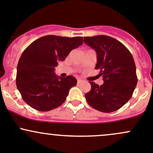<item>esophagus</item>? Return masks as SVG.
<instances>
[{"instance_id":"1","label":"esophagus","mask_w":153,"mask_h":153,"mask_svg":"<svg viewBox=\"0 0 153 153\" xmlns=\"http://www.w3.org/2000/svg\"><path fill=\"white\" fill-rule=\"evenodd\" d=\"M83 80L82 79H80V78H79V79H77V83L78 84H81V83H82L83 82Z\"/></svg>"}]
</instances>
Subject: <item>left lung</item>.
Here are the masks:
<instances>
[{"instance_id":"obj_1","label":"left lung","mask_w":153,"mask_h":153,"mask_svg":"<svg viewBox=\"0 0 153 153\" xmlns=\"http://www.w3.org/2000/svg\"><path fill=\"white\" fill-rule=\"evenodd\" d=\"M84 42L96 50L97 63L103 85L89 82L91 90L85 94L93 109L109 113L120 109L132 97L137 84L132 55L123 44L108 36L84 37Z\"/></svg>"}]
</instances>
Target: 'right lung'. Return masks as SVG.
Returning a JSON list of instances; mask_svg holds the SVG:
<instances>
[{
  "instance_id": "add662e5",
  "label": "right lung",
  "mask_w": 153,
  "mask_h": 153,
  "mask_svg": "<svg viewBox=\"0 0 153 153\" xmlns=\"http://www.w3.org/2000/svg\"><path fill=\"white\" fill-rule=\"evenodd\" d=\"M82 39L81 36H44L24 50L18 62L16 84L22 99L30 107L47 111L64 103L77 81L72 76L57 77L55 67L71 51L82 45Z\"/></svg>"
}]
</instances>
